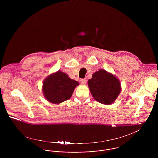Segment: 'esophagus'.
I'll return each mask as SVG.
<instances>
[{"label":"esophagus","mask_w":158,"mask_h":158,"mask_svg":"<svg viewBox=\"0 0 158 158\" xmlns=\"http://www.w3.org/2000/svg\"><path fill=\"white\" fill-rule=\"evenodd\" d=\"M80 82H81V83L82 85H85V83H86V80H85V79H81L80 80Z\"/></svg>","instance_id":"obj_1"}]
</instances>
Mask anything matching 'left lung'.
<instances>
[{
    "mask_svg": "<svg viewBox=\"0 0 158 158\" xmlns=\"http://www.w3.org/2000/svg\"><path fill=\"white\" fill-rule=\"evenodd\" d=\"M88 83L94 98L105 105L111 104L114 102L121 89L120 81L104 69L95 72Z\"/></svg>",
    "mask_w": 158,
    "mask_h": 158,
    "instance_id": "left-lung-1",
    "label": "left lung"
}]
</instances>
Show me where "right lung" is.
<instances>
[{"label":"right lung","instance_id":"obj_1","mask_svg":"<svg viewBox=\"0 0 158 158\" xmlns=\"http://www.w3.org/2000/svg\"><path fill=\"white\" fill-rule=\"evenodd\" d=\"M79 83L69 78L61 71L47 76L43 85V92L45 99L49 102L58 104L70 99Z\"/></svg>","mask_w":158,"mask_h":158}]
</instances>
